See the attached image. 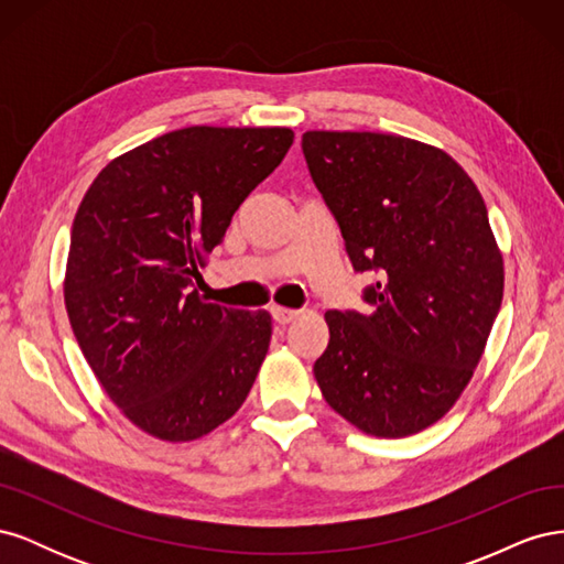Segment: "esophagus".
<instances>
[{"instance_id":"esophagus-1","label":"esophagus","mask_w":564,"mask_h":564,"mask_svg":"<svg viewBox=\"0 0 564 564\" xmlns=\"http://www.w3.org/2000/svg\"><path fill=\"white\" fill-rule=\"evenodd\" d=\"M270 315H272V319H275L278 324H289V322H294L301 313L299 311H289V308H280V305H272Z\"/></svg>"}]
</instances>
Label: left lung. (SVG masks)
I'll list each match as a JSON object with an SVG mask.
<instances>
[{
	"instance_id": "8db88e82",
	"label": "left lung",
	"mask_w": 564,
	"mask_h": 564,
	"mask_svg": "<svg viewBox=\"0 0 564 564\" xmlns=\"http://www.w3.org/2000/svg\"><path fill=\"white\" fill-rule=\"evenodd\" d=\"M301 148L352 270L379 275L369 313L324 315L317 386L369 435L419 433L468 386L501 308L485 199L447 152L404 135L305 131Z\"/></svg>"
}]
</instances>
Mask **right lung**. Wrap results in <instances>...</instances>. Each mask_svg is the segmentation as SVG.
<instances>
[{"mask_svg": "<svg viewBox=\"0 0 564 564\" xmlns=\"http://www.w3.org/2000/svg\"><path fill=\"white\" fill-rule=\"evenodd\" d=\"M292 143L284 127H185L112 160L84 195L65 308L96 379L141 431L195 440L247 400L270 315L202 301L195 284Z\"/></svg>", "mask_w": 564, "mask_h": 564, "instance_id": "right-lung-1", "label": "right lung"}]
</instances>
